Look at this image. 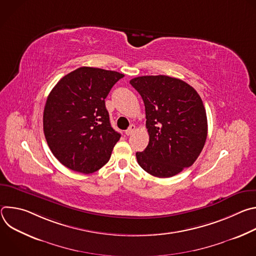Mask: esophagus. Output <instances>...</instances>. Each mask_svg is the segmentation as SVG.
<instances>
[{"label":"esophagus","instance_id":"obj_1","mask_svg":"<svg viewBox=\"0 0 256 256\" xmlns=\"http://www.w3.org/2000/svg\"><path fill=\"white\" fill-rule=\"evenodd\" d=\"M134 130H136V126L132 124V126L126 130V136H130Z\"/></svg>","mask_w":256,"mask_h":256}]
</instances>
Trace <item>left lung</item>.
Segmentation results:
<instances>
[{
	"label": "left lung",
	"instance_id": "8db88e82",
	"mask_svg": "<svg viewBox=\"0 0 256 256\" xmlns=\"http://www.w3.org/2000/svg\"><path fill=\"white\" fill-rule=\"evenodd\" d=\"M142 98L149 144L136 152L138 165L160 178L172 177L192 166L208 134L206 109L188 83L169 76H142L130 81Z\"/></svg>",
	"mask_w": 256,
	"mask_h": 256
}]
</instances>
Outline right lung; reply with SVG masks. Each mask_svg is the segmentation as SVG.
<instances>
[{"mask_svg":"<svg viewBox=\"0 0 256 256\" xmlns=\"http://www.w3.org/2000/svg\"><path fill=\"white\" fill-rule=\"evenodd\" d=\"M124 77L114 70L81 66L52 88L44 106V132L64 166L89 174L108 162L120 134L110 124L105 98Z\"/></svg>","mask_w":256,"mask_h":256,"instance_id":"right-lung-1","label":"right lung"}]
</instances>
